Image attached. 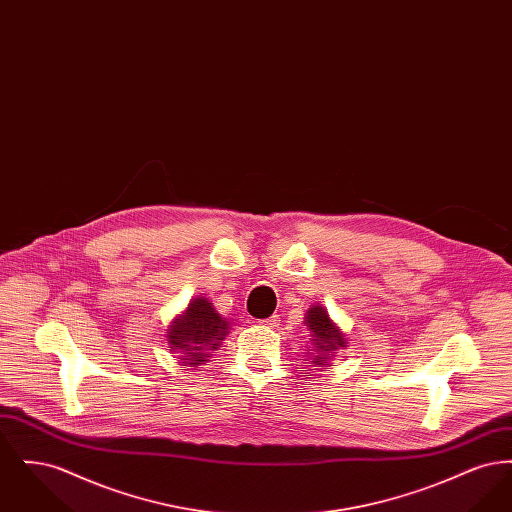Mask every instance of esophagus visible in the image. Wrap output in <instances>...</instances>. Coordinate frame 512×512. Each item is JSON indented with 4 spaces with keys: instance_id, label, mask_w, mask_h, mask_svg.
Returning <instances> with one entry per match:
<instances>
[{
    "instance_id": "esophagus-1",
    "label": "esophagus",
    "mask_w": 512,
    "mask_h": 512,
    "mask_svg": "<svg viewBox=\"0 0 512 512\" xmlns=\"http://www.w3.org/2000/svg\"><path fill=\"white\" fill-rule=\"evenodd\" d=\"M263 324L268 326V328H276L278 326V317L267 318V320H263Z\"/></svg>"
}]
</instances>
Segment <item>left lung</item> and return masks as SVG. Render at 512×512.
Wrapping results in <instances>:
<instances>
[{"label": "left lung", "mask_w": 512, "mask_h": 512, "mask_svg": "<svg viewBox=\"0 0 512 512\" xmlns=\"http://www.w3.org/2000/svg\"><path fill=\"white\" fill-rule=\"evenodd\" d=\"M305 324L311 332V338H313L311 341L315 347L311 349L315 351V359L311 363L322 366L330 357H334L338 349L345 347L343 332L332 322V318L324 307L313 305L305 315Z\"/></svg>", "instance_id": "1"}]
</instances>
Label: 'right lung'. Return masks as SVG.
Listing matches in <instances>:
<instances>
[{"instance_id": "1", "label": "right lung", "mask_w": 512, "mask_h": 512, "mask_svg": "<svg viewBox=\"0 0 512 512\" xmlns=\"http://www.w3.org/2000/svg\"><path fill=\"white\" fill-rule=\"evenodd\" d=\"M230 330V322L220 317L213 303L205 297L194 299L188 309L174 322L167 332L172 353H180L182 366L205 365L215 349Z\"/></svg>"}]
</instances>
